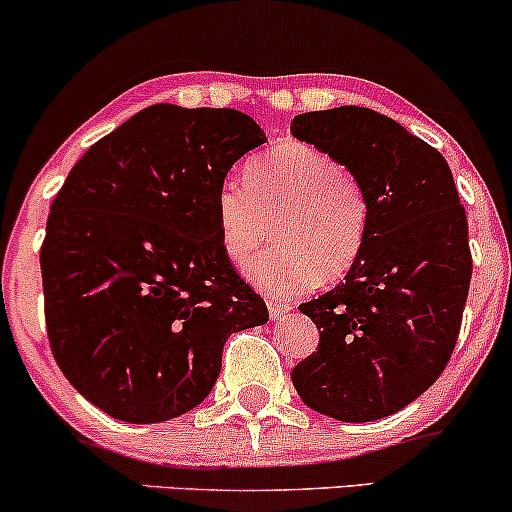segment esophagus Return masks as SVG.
Wrapping results in <instances>:
<instances>
[{
	"instance_id": "esophagus-1",
	"label": "esophagus",
	"mask_w": 512,
	"mask_h": 512,
	"mask_svg": "<svg viewBox=\"0 0 512 512\" xmlns=\"http://www.w3.org/2000/svg\"><path fill=\"white\" fill-rule=\"evenodd\" d=\"M267 308H269V317H272V320H284L286 313L291 310V305L281 303V301H269Z\"/></svg>"
}]
</instances>
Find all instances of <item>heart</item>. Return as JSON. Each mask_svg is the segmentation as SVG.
Wrapping results in <instances>:
<instances>
[{
    "mask_svg": "<svg viewBox=\"0 0 512 512\" xmlns=\"http://www.w3.org/2000/svg\"><path fill=\"white\" fill-rule=\"evenodd\" d=\"M216 223L228 260L243 264L272 238L274 248L248 264L245 276L269 296H293L337 279L361 255L368 199L354 175L305 142H281L245 166V182L223 180Z\"/></svg>",
    "mask_w": 512,
    "mask_h": 512,
    "instance_id": "heart-1",
    "label": "heart"
}]
</instances>
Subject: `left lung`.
<instances>
[{
	"mask_svg": "<svg viewBox=\"0 0 512 512\" xmlns=\"http://www.w3.org/2000/svg\"><path fill=\"white\" fill-rule=\"evenodd\" d=\"M291 134L342 163L368 199V233L342 284L298 305L320 344L291 370L305 407L346 424L414 402L448 366L472 279L450 166L392 117L358 105L296 115Z\"/></svg>",
	"mask_w": 512,
	"mask_h": 512,
	"instance_id": "obj_1",
	"label": "left lung"
}]
</instances>
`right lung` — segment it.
<instances>
[{
	"mask_svg": "<svg viewBox=\"0 0 512 512\" xmlns=\"http://www.w3.org/2000/svg\"><path fill=\"white\" fill-rule=\"evenodd\" d=\"M267 142L233 108L139 110L69 170L40 250L50 349L113 419L161 424L202 404L233 332L267 305L221 248L216 190Z\"/></svg>",
	"mask_w": 512,
	"mask_h": 512,
	"instance_id": "add662e5",
	"label": "right lung"
}]
</instances>
